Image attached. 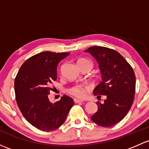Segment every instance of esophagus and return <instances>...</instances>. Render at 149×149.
I'll list each match as a JSON object with an SVG mask.
<instances>
[{"label": "esophagus", "mask_w": 149, "mask_h": 149, "mask_svg": "<svg viewBox=\"0 0 149 149\" xmlns=\"http://www.w3.org/2000/svg\"><path fill=\"white\" fill-rule=\"evenodd\" d=\"M73 101H74V102L76 103H82V102H83L82 100L77 99V98H74V99H73Z\"/></svg>", "instance_id": "obj_1"}]
</instances>
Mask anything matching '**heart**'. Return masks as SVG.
<instances>
[{"label": "heart", "instance_id": "b5f03b06", "mask_svg": "<svg viewBox=\"0 0 149 149\" xmlns=\"http://www.w3.org/2000/svg\"><path fill=\"white\" fill-rule=\"evenodd\" d=\"M81 63H89L92 65V63L90 61L85 58H81L79 60L78 64ZM89 90H90V88L88 86H86L83 85H74L73 86L70 87L69 88H68L67 92L69 94L73 95V96L76 97V98H84L86 97Z\"/></svg>", "mask_w": 149, "mask_h": 149}]
</instances>
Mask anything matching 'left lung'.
Segmentation results:
<instances>
[{
    "label": "left lung",
    "mask_w": 149,
    "mask_h": 149,
    "mask_svg": "<svg viewBox=\"0 0 149 149\" xmlns=\"http://www.w3.org/2000/svg\"><path fill=\"white\" fill-rule=\"evenodd\" d=\"M99 64L102 81L95 87L94 95L106 96L104 103L98 104V111L91 118L98 126L111 127L123 119L129 111L134 100L136 76L132 67L115 50L103 46L88 48Z\"/></svg>",
    "instance_id": "left-lung-1"
}]
</instances>
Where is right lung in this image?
<instances>
[{"instance_id":"add662e5","label":"right lung","mask_w":149,"mask_h":149,"mask_svg":"<svg viewBox=\"0 0 149 149\" xmlns=\"http://www.w3.org/2000/svg\"><path fill=\"white\" fill-rule=\"evenodd\" d=\"M69 54L44 51L34 55L23 63L15 79L18 108L24 118L40 131H51L60 127L74 104L66 95L54 103L48 97L57 79L58 64Z\"/></svg>"}]
</instances>
